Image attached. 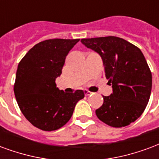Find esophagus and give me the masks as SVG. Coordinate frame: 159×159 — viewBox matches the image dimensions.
<instances>
[{"label":"esophagus","instance_id":"esophagus-1","mask_svg":"<svg viewBox=\"0 0 159 159\" xmlns=\"http://www.w3.org/2000/svg\"><path fill=\"white\" fill-rule=\"evenodd\" d=\"M84 95H85V96H91V94H92L91 91H87V90H84Z\"/></svg>","mask_w":159,"mask_h":159}]
</instances>
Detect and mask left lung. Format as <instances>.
<instances>
[{
  "instance_id": "1",
  "label": "left lung",
  "mask_w": 159,
  "mask_h": 159,
  "mask_svg": "<svg viewBox=\"0 0 159 159\" xmlns=\"http://www.w3.org/2000/svg\"><path fill=\"white\" fill-rule=\"evenodd\" d=\"M101 56L113 93L96 110L101 121L115 128L129 125L144 112L152 91V73L138 47L115 36L82 39Z\"/></svg>"
}]
</instances>
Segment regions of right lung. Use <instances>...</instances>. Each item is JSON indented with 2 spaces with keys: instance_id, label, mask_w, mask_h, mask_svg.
I'll return each instance as SVG.
<instances>
[{
  "instance_id": "1",
  "label": "right lung",
  "mask_w": 159,
  "mask_h": 159,
  "mask_svg": "<svg viewBox=\"0 0 159 159\" xmlns=\"http://www.w3.org/2000/svg\"><path fill=\"white\" fill-rule=\"evenodd\" d=\"M79 39H52L32 47L18 63L14 84L16 100L24 117L37 128L52 131L61 128L84 97L77 90L67 93L57 87L69 51Z\"/></svg>"
}]
</instances>
